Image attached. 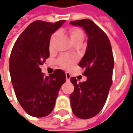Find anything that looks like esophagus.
Returning a JSON list of instances; mask_svg holds the SVG:
<instances>
[{
	"instance_id": "obj_1",
	"label": "esophagus",
	"mask_w": 133,
	"mask_h": 133,
	"mask_svg": "<svg viewBox=\"0 0 133 133\" xmlns=\"http://www.w3.org/2000/svg\"><path fill=\"white\" fill-rule=\"evenodd\" d=\"M65 76H66V80L68 82V81H70V74L68 73V72H66L65 73Z\"/></svg>"
}]
</instances>
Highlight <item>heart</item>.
Instances as JSON below:
<instances>
[{
  "mask_svg": "<svg viewBox=\"0 0 133 133\" xmlns=\"http://www.w3.org/2000/svg\"><path fill=\"white\" fill-rule=\"evenodd\" d=\"M68 34L70 36V38L72 42L75 44L77 42H82L84 40V33L82 31V30L78 28H72L69 29L68 30ZM57 37V33L55 32L54 33L50 38L49 43V46L50 51H52L55 48V44L56 38ZM57 63L59 64V66H61L63 68H70L74 66V64L76 63V59L70 57V56H67V55H62L59 57L57 60Z\"/></svg>",
  "mask_w": 133,
  "mask_h": 133,
  "instance_id": "1",
  "label": "heart"
}]
</instances>
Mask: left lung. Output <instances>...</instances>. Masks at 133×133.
<instances>
[{"label":"left lung","instance_id":"obj_1","mask_svg":"<svg viewBox=\"0 0 133 133\" xmlns=\"http://www.w3.org/2000/svg\"><path fill=\"white\" fill-rule=\"evenodd\" d=\"M71 25L84 29L88 36L85 55L78 65L84 68L87 81L78 82L70 78L74 90L70 95L73 113L80 119H90L103 108L112 84L114 60L107 35L88 19L76 20Z\"/></svg>","mask_w":133,"mask_h":133}]
</instances>
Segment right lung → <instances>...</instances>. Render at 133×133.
Instances as JSON below:
<instances>
[{
    "label": "right lung",
    "mask_w": 133,
    "mask_h": 133,
    "mask_svg": "<svg viewBox=\"0 0 133 133\" xmlns=\"http://www.w3.org/2000/svg\"><path fill=\"white\" fill-rule=\"evenodd\" d=\"M64 22H32L19 36L10 55V75L16 97L25 112L34 117H44L52 111L59 89L66 81L63 70L57 69L44 76L40 68L49 57L51 34Z\"/></svg>",
    "instance_id": "1"
}]
</instances>
